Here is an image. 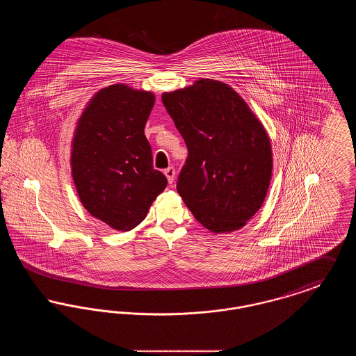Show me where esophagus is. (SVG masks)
I'll return each instance as SVG.
<instances>
[{
  "instance_id": "34e87169",
  "label": "esophagus",
  "mask_w": 356,
  "mask_h": 356,
  "mask_svg": "<svg viewBox=\"0 0 356 356\" xmlns=\"http://www.w3.org/2000/svg\"><path fill=\"white\" fill-rule=\"evenodd\" d=\"M164 175L167 176V179H168V183L172 184L173 181H175V176H176V170L173 167H168L167 170H164Z\"/></svg>"
}]
</instances>
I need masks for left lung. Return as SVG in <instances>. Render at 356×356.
Instances as JSON below:
<instances>
[{"label":"left lung","instance_id":"obj_1","mask_svg":"<svg viewBox=\"0 0 356 356\" xmlns=\"http://www.w3.org/2000/svg\"><path fill=\"white\" fill-rule=\"evenodd\" d=\"M161 100L188 148L179 195L211 232L240 229L271 181V143L263 124L229 85L211 79L163 93Z\"/></svg>","mask_w":356,"mask_h":356}]
</instances>
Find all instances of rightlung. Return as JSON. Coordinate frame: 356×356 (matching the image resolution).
<instances>
[{"mask_svg": "<svg viewBox=\"0 0 356 356\" xmlns=\"http://www.w3.org/2000/svg\"><path fill=\"white\" fill-rule=\"evenodd\" d=\"M154 104L151 92L124 84L104 88L79 120L72 143V176L85 209L118 231L145 219L167 177L153 170L144 135Z\"/></svg>", "mask_w": 356, "mask_h": 356, "instance_id": "add662e5", "label": "right lung"}]
</instances>
